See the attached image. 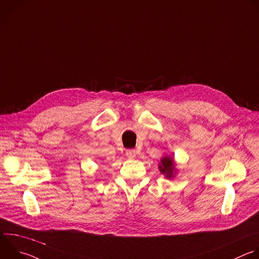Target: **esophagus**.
<instances>
[{"label":"esophagus","mask_w":259,"mask_h":259,"mask_svg":"<svg viewBox=\"0 0 259 259\" xmlns=\"http://www.w3.org/2000/svg\"><path fill=\"white\" fill-rule=\"evenodd\" d=\"M126 155L129 158H134L136 156V151L134 149H127L126 150Z\"/></svg>","instance_id":"obj_1"}]
</instances>
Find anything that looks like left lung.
<instances>
[{
	"label": "left lung",
	"instance_id": "8db88e82",
	"mask_svg": "<svg viewBox=\"0 0 259 259\" xmlns=\"http://www.w3.org/2000/svg\"><path fill=\"white\" fill-rule=\"evenodd\" d=\"M159 170L160 173L164 174L167 179L173 178L174 173V160L169 156H164L160 159L159 164Z\"/></svg>",
	"mask_w": 259,
	"mask_h": 259
}]
</instances>
